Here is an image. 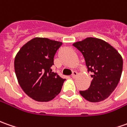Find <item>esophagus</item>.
Returning a JSON list of instances; mask_svg holds the SVG:
<instances>
[{"label":"esophagus","instance_id":"esophagus-1","mask_svg":"<svg viewBox=\"0 0 127 127\" xmlns=\"http://www.w3.org/2000/svg\"><path fill=\"white\" fill-rule=\"evenodd\" d=\"M77 76V72H76V71H74V72H72V78H76Z\"/></svg>","mask_w":127,"mask_h":127}]
</instances>
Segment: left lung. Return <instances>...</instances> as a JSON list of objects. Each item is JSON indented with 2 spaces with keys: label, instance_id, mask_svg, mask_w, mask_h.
Masks as SVG:
<instances>
[{
  "label": "left lung",
  "instance_id": "obj_1",
  "mask_svg": "<svg viewBox=\"0 0 127 127\" xmlns=\"http://www.w3.org/2000/svg\"><path fill=\"white\" fill-rule=\"evenodd\" d=\"M73 46L82 53L88 72H92L90 87L80 91V94L93 103L107 98L120 80L123 67L122 56L107 42L96 38H86Z\"/></svg>",
  "mask_w": 127,
  "mask_h": 127
}]
</instances>
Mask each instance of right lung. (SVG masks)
Here are the masks:
<instances>
[{"label":"right lung","mask_w":127,"mask_h":127,"mask_svg":"<svg viewBox=\"0 0 127 127\" xmlns=\"http://www.w3.org/2000/svg\"><path fill=\"white\" fill-rule=\"evenodd\" d=\"M63 43L34 38L22 46L15 58L17 79L24 93L33 100L48 102L62 89L65 79L52 72L54 56Z\"/></svg>","instance_id":"right-lung-1"}]
</instances>
